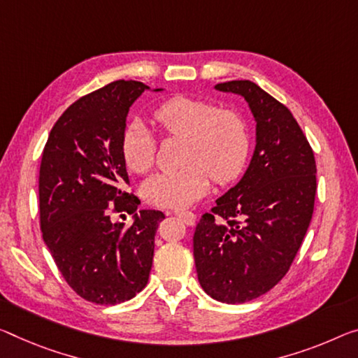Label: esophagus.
<instances>
[{"instance_id": "34e87169", "label": "esophagus", "mask_w": 358, "mask_h": 358, "mask_svg": "<svg viewBox=\"0 0 358 358\" xmlns=\"http://www.w3.org/2000/svg\"><path fill=\"white\" fill-rule=\"evenodd\" d=\"M174 216H178V217L182 219L184 224H187V225H194L195 224V219H196L194 213L182 211V210H176L174 211Z\"/></svg>"}]
</instances>
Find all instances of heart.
<instances>
[{
  "mask_svg": "<svg viewBox=\"0 0 358 358\" xmlns=\"http://www.w3.org/2000/svg\"><path fill=\"white\" fill-rule=\"evenodd\" d=\"M152 120L164 137H184L178 171L157 173L142 185L150 205L185 208L216 184H229L243 171L250 157V133L232 108H217L198 97L174 96L153 108ZM120 153L131 173L144 174L155 163L157 139L141 120L124 126Z\"/></svg>",
  "mask_w": 358,
  "mask_h": 358,
  "instance_id": "b5f03b06",
  "label": "heart"
}]
</instances>
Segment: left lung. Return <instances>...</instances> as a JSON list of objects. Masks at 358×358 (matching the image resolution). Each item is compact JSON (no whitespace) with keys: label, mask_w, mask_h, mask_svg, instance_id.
Instances as JSON below:
<instances>
[{"label":"left lung","mask_w":358,"mask_h":358,"mask_svg":"<svg viewBox=\"0 0 358 358\" xmlns=\"http://www.w3.org/2000/svg\"><path fill=\"white\" fill-rule=\"evenodd\" d=\"M216 90L248 102L256 148L240 182L196 224L194 257L198 282L213 299L241 304L267 293L289 271L312 219L317 164L282 102L248 80Z\"/></svg>","instance_id":"8db88e82"}]
</instances>
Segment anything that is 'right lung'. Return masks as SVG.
<instances>
[{
    "instance_id": "obj_1",
    "label": "right lung",
    "mask_w": 358,
    "mask_h": 358,
    "mask_svg": "<svg viewBox=\"0 0 358 358\" xmlns=\"http://www.w3.org/2000/svg\"><path fill=\"white\" fill-rule=\"evenodd\" d=\"M145 90L141 81L118 80L80 97L60 115L43 150V240L70 288L94 304H120L145 288L164 219L162 211H137L141 201L126 190L120 153L129 107ZM123 212L135 216L131 226L111 221Z\"/></svg>"
}]
</instances>
